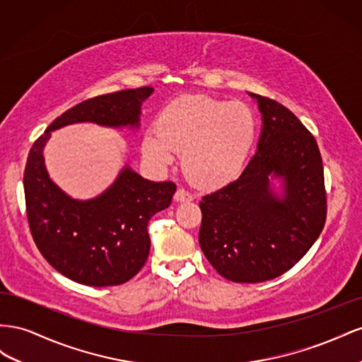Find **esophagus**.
<instances>
[{
	"instance_id": "obj_1",
	"label": "esophagus",
	"mask_w": 362,
	"mask_h": 362,
	"mask_svg": "<svg viewBox=\"0 0 362 362\" xmlns=\"http://www.w3.org/2000/svg\"><path fill=\"white\" fill-rule=\"evenodd\" d=\"M174 200H175V202H180V203H183V202H191V200H194V195L189 194L187 189L180 188V189L175 191Z\"/></svg>"
}]
</instances>
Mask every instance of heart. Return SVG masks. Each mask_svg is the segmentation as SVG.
<instances>
[{
    "label": "heart",
    "mask_w": 362,
    "mask_h": 362,
    "mask_svg": "<svg viewBox=\"0 0 362 362\" xmlns=\"http://www.w3.org/2000/svg\"><path fill=\"white\" fill-rule=\"evenodd\" d=\"M256 135L252 109L208 95H185L165 106L156 129L142 139V153L160 168L175 151H183L189 177L204 187H218L243 170Z\"/></svg>",
    "instance_id": "1"
}]
</instances>
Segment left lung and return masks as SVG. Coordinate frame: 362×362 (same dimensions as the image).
Listing matches in <instances>:
<instances>
[{"label": "left lung", "mask_w": 362, "mask_h": 362, "mask_svg": "<svg viewBox=\"0 0 362 362\" xmlns=\"http://www.w3.org/2000/svg\"><path fill=\"white\" fill-rule=\"evenodd\" d=\"M262 130L236 180L200 202L199 243L211 265L232 282L256 284L294 267L322 233L326 191L315 138L281 103L249 92ZM283 183L276 193L272 180Z\"/></svg>", "instance_id": "1"}]
</instances>
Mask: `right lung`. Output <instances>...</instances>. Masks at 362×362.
<instances>
[{
	"mask_svg": "<svg viewBox=\"0 0 362 362\" xmlns=\"http://www.w3.org/2000/svg\"><path fill=\"white\" fill-rule=\"evenodd\" d=\"M153 90L144 86L81 101L51 122L28 153L24 192L30 232L45 259L71 281L112 286L138 274L150 253L148 221L171 204L175 183L147 180L126 165L105 192L76 200L49 179L45 144L51 132L77 122L139 129L141 106Z\"/></svg>",
	"mask_w": 362,
	"mask_h": 362,
	"instance_id": "add662e5",
	"label": "right lung"
}]
</instances>
